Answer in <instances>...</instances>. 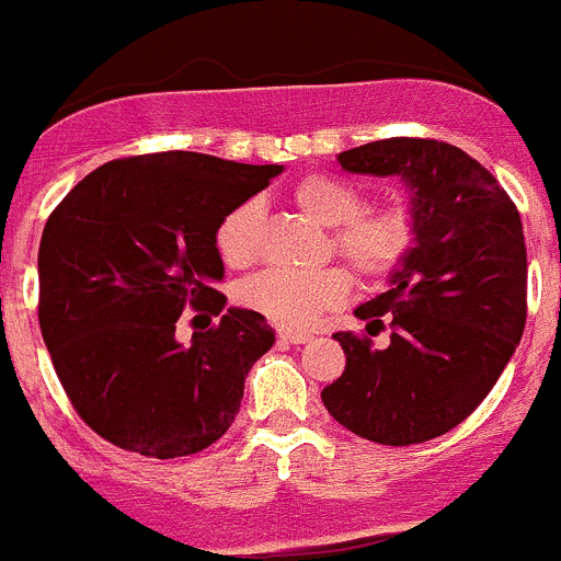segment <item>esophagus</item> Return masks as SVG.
Segmentation results:
<instances>
[{
  "label": "esophagus",
  "mask_w": 561,
  "mask_h": 561,
  "mask_svg": "<svg viewBox=\"0 0 561 561\" xmlns=\"http://www.w3.org/2000/svg\"><path fill=\"white\" fill-rule=\"evenodd\" d=\"M278 337L283 343H308L310 341L308 332H297V330H278Z\"/></svg>",
  "instance_id": "1"
}]
</instances>
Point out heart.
<instances>
[{
	"label": "heart",
	"instance_id": "obj_1",
	"mask_svg": "<svg viewBox=\"0 0 561 561\" xmlns=\"http://www.w3.org/2000/svg\"><path fill=\"white\" fill-rule=\"evenodd\" d=\"M294 207L319 226H332L330 242L359 278L396 273L417 245V209L409 202L365 207V193L354 182L327 171L299 176L288 191ZM259 209L245 202L229 209L215 229V251L229 267H248L259 253ZM352 291V275L341 264L321 270H264L237 288V299L253 313L299 330L337 308Z\"/></svg>",
	"mask_w": 561,
	"mask_h": 561
}]
</instances>
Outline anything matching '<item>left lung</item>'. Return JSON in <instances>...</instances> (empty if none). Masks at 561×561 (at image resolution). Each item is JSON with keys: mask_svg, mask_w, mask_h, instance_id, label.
Returning a JSON list of instances; mask_svg holds the SVG:
<instances>
[{"mask_svg": "<svg viewBox=\"0 0 561 561\" xmlns=\"http://www.w3.org/2000/svg\"><path fill=\"white\" fill-rule=\"evenodd\" d=\"M337 160L354 174L401 176L420 231L392 288L354 310L368 334L390 325L391 346L335 332L346 370L321 401L363 439L420 445L480 407L524 335V226L496 176L447 141L385 138Z\"/></svg>", "mask_w": 561, "mask_h": 561, "instance_id": "1", "label": "left lung"}]
</instances>
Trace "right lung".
Listing matches in <instances>:
<instances>
[{
	"label": "right lung",
	"instance_id": "obj_1",
	"mask_svg": "<svg viewBox=\"0 0 561 561\" xmlns=\"http://www.w3.org/2000/svg\"><path fill=\"white\" fill-rule=\"evenodd\" d=\"M278 174L202 152L136 154L94 169L48 215L43 341L73 409L105 442L165 461L207 450L234 423L275 332L253 310L224 313L215 229ZM187 307L221 321L182 347L175 321Z\"/></svg>",
	"mask_w": 561,
	"mask_h": 561
}]
</instances>
